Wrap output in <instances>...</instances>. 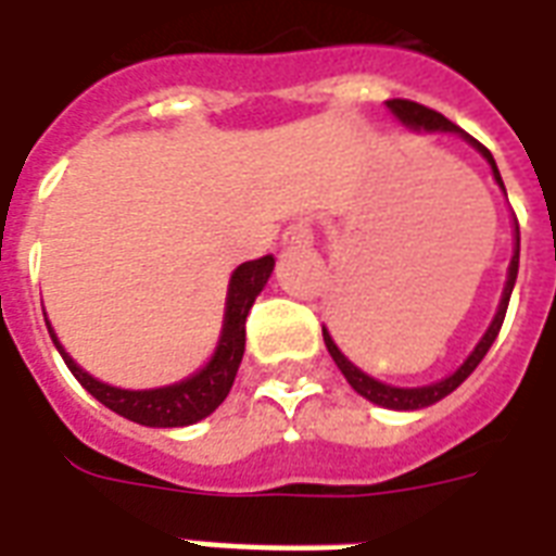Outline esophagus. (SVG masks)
I'll list each match as a JSON object with an SVG mask.
<instances>
[{
    "label": "esophagus",
    "instance_id": "1",
    "mask_svg": "<svg viewBox=\"0 0 556 556\" xmlns=\"http://www.w3.org/2000/svg\"><path fill=\"white\" fill-rule=\"evenodd\" d=\"M283 245H311L313 243V228L307 219H299V223L287 225V231H283Z\"/></svg>",
    "mask_w": 556,
    "mask_h": 556
}]
</instances>
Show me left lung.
Here are the masks:
<instances>
[{
  "label": "left lung",
  "instance_id": "1",
  "mask_svg": "<svg viewBox=\"0 0 556 556\" xmlns=\"http://www.w3.org/2000/svg\"><path fill=\"white\" fill-rule=\"evenodd\" d=\"M387 108H390L392 114L399 116V119H402L407 128H413V131H454V135H460L466 143L475 146V149H478V152L486 157V164L492 166L495 181H498V187L504 190V181H501V173H498V166H495V161H492L490 149L478 143L475 137L466 135L463 128H457L452 119H445V116L437 114V111H431V108H425V104H419V102H410V99H390V102H387ZM516 275H519V223H516V252H513L510 269H507V283H504V293H501L498 313H495V319H492V325L481 337V342L475 345V352H471L469 357L463 361L460 369H457L454 375H448V378H442V381L428 383V387H390V383L375 381V378H369L366 372H361V369H357V366H354V363L340 352V349H337V342L331 340L328 328H323L328 354H331L333 363L340 366V372L345 375V381L352 383L354 392H361L363 399H369V402L378 404V407H390V410H421V407H431V404H437L440 399H445L448 392L457 390V387H460V383L466 381V378H469L475 369H478V363L486 357L490 345L495 342V337H498L501 325H504V316H507V304H510V293H513V283H516Z\"/></svg>",
  "mask_w": 556,
  "mask_h": 556
}]
</instances>
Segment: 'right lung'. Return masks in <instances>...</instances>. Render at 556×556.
<instances>
[{"mask_svg":"<svg viewBox=\"0 0 556 556\" xmlns=\"http://www.w3.org/2000/svg\"><path fill=\"white\" fill-rule=\"evenodd\" d=\"M273 266L275 257L266 254L257 261L240 263L233 269L231 283H228V299H225L223 337H219V345H216L211 363L195 375H190L187 381L157 387V390H119V387L102 383L93 375H87L64 352V345L58 342L49 319H46V328H49V337L55 342L64 363L70 366V372L75 375V381L81 383L96 402H102L108 410L119 413L137 425H149V428H184V425H193V421L211 416L225 402V395L231 392L245 352V316L269 281Z\"/></svg>","mask_w":556,"mask_h":556,"instance_id":"add662e5","label":"right lung"}]
</instances>
